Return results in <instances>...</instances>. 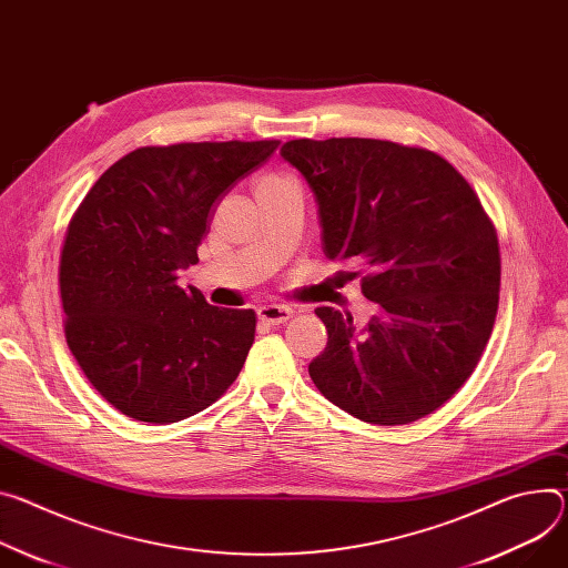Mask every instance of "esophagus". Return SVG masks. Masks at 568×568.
Masks as SVG:
<instances>
[{"mask_svg":"<svg viewBox=\"0 0 568 568\" xmlns=\"http://www.w3.org/2000/svg\"><path fill=\"white\" fill-rule=\"evenodd\" d=\"M257 317H261L267 324H272V326H278V324H285L292 317V307L285 305V303H265V305L257 307Z\"/></svg>","mask_w":568,"mask_h":568,"instance_id":"esophagus-1","label":"esophagus"}]
</instances>
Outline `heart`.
<instances>
[{"label":"heart","mask_w":568,"mask_h":568,"mask_svg":"<svg viewBox=\"0 0 568 568\" xmlns=\"http://www.w3.org/2000/svg\"><path fill=\"white\" fill-rule=\"evenodd\" d=\"M287 185H296V181L287 174H270L265 176L261 183H257V192L261 190H276V187H287Z\"/></svg>","instance_id":"obj_1"}]
</instances>
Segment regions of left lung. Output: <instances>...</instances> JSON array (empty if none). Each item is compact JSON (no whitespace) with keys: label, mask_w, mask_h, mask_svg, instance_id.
<instances>
[{"label":"left lung","mask_w":568,"mask_h":568,"mask_svg":"<svg viewBox=\"0 0 568 568\" xmlns=\"http://www.w3.org/2000/svg\"><path fill=\"white\" fill-rule=\"evenodd\" d=\"M281 156L315 192L326 255L357 265L376 305L365 328L317 307L328 344L313 383L367 424L433 415L469 381L496 322L500 251L478 194L439 153L389 140L301 138Z\"/></svg>","instance_id":"8db88e82"}]
</instances>
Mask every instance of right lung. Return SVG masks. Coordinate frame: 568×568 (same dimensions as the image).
I'll return each mask as SVG.
<instances>
[{
  "label": "right lung",
  "instance_id": "add662e5",
  "mask_svg": "<svg viewBox=\"0 0 568 568\" xmlns=\"http://www.w3.org/2000/svg\"><path fill=\"white\" fill-rule=\"evenodd\" d=\"M278 140L140 146L83 196L61 251L65 339L92 387L122 415L174 424L237 378L253 311L215 307L179 272L199 263L215 205Z\"/></svg>",
  "mask_w": 568,
  "mask_h": 568
}]
</instances>
